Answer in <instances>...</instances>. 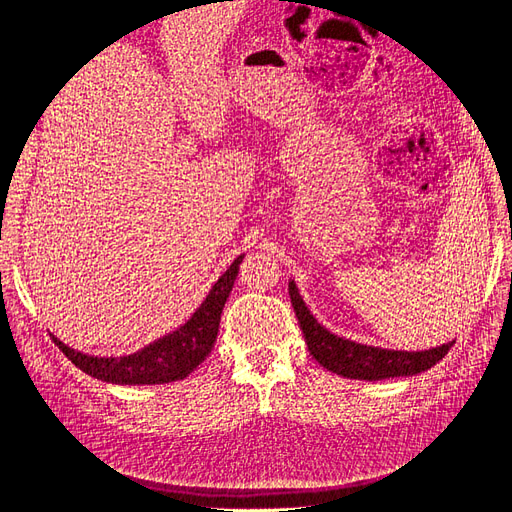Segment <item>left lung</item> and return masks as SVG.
<instances>
[{"label":"left lung","instance_id":"left-lung-1","mask_svg":"<svg viewBox=\"0 0 512 512\" xmlns=\"http://www.w3.org/2000/svg\"><path fill=\"white\" fill-rule=\"evenodd\" d=\"M290 303L294 307V314L299 318L303 337L307 342V350L314 359L327 367L333 374L354 380H384V378H399V376H412L421 374V371L436 365L444 359L446 352L451 350L455 342H448L444 346L423 350V352H404V350H382L374 346H363L350 342V339L337 337L327 331L322 324L309 314L301 294L294 286L288 284Z\"/></svg>","mask_w":512,"mask_h":512}]
</instances>
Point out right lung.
<instances>
[{"mask_svg":"<svg viewBox=\"0 0 512 512\" xmlns=\"http://www.w3.org/2000/svg\"><path fill=\"white\" fill-rule=\"evenodd\" d=\"M241 260L243 256L232 262L226 273L215 282V286L207 294L205 303L196 309V314L185 322L183 327L164 335L158 342L145 346L143 350L128 356H117V359L115 356H111V359H102V356L76 352L66 344H61L57 337H53L55 344L76 367L83 369L85 374L104 382L166 384L183 380L207 359V354L215 344L222 309L232 286H235Z\"/></svg>","mask_w":512,"mask_h":512,"instance_id":"right-lung-1","label":"right lung"}]
</instances>
